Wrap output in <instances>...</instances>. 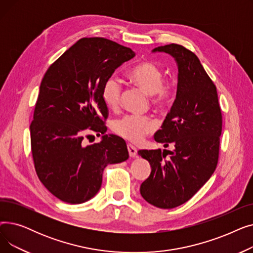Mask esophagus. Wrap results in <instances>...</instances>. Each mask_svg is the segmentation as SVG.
Segmentation results:
<instances>
[{"instance_id":"esophagus-1","label":"esophagus","mask_w":253,"mask_h":253,"mask_svg":"<svg viewBox=\"0 0 253 253\" xmlns=\"http://www.w3.org/2000/svg\"><path fill=\"white\" fill-rule=\"evenodd\" d=\"M127 149H128V152H129V156H130V157L134 158V157L136 156L137 150H136V148L134 147V145H132V144L128 143V144H127Z\"/></svg>"}]
</instances>
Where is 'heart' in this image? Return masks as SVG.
Wrapping results in <instances>:
<instances>
[{
  "label": "heart",
  "mask_w": 253,
  "mask_h": 253,
  "mask_svg": "<svg viewBox=\"0 0 253 253\" xmlns=\"http://www.w3.org/2000/svg\"><path fill=\"white\" fill-rule=\"evenodd\" d=\"M130 82L150 95V103L157 111L167 109L174 96L176 84L173 79H163V70L153 61L145 60L136 64L128 72ZM122 86L119 80L111 77L106 80L101 91L104 104L112 111L120 106ZM156 124L150 116L126 115L112 124L115 134L131 142H139L152 133Z\"/></svg>",
  "instance_id": "b5f03b06"
}]
</instances>
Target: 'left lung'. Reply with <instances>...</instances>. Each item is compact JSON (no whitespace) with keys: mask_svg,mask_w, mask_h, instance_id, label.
I'll return each instance as SVG.
<instances>
[{"mask_svg":"<svg viewBox=\"0 0 253 253\" xmlns=\"http://www.w3.org/2000/svg\"><path fill=\"white\" fill-rule=\"evenodd\" d=\"M154 51L169 53L178 65L176 98L154 136L174 150L138 151L152 167L140 194L150 204L171 209L189 201L213 174L222 116L216 87L194 52L178 44Z\"/></svg>","mask_w":253,"mask_h":253,"instance_id":"left-lung-1","label":"left lung"}]
</instances>
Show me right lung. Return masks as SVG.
I'll return each instance as SVG.
<instances>
[{"label": "right lung", "mask_w": 253, "mask_h": 253, "mask_svg": "<svg viewBox=\"0 0 253 253\" xmlns=\"http://www.w3.org/2000/svg\"><path fill=\"white\" fill-rule=\"evenodd\" d=\"M134 55L109 39L82 38L44 75L30 126L33 160L39 179L65 203L94 197L104 168L129 158L122 138L105 134L109 110L101 91L115 70ZM88 130L102 134V141L85 146Z\"/></svg>", "instance_id": "right-lung-1"}]
</instances>
